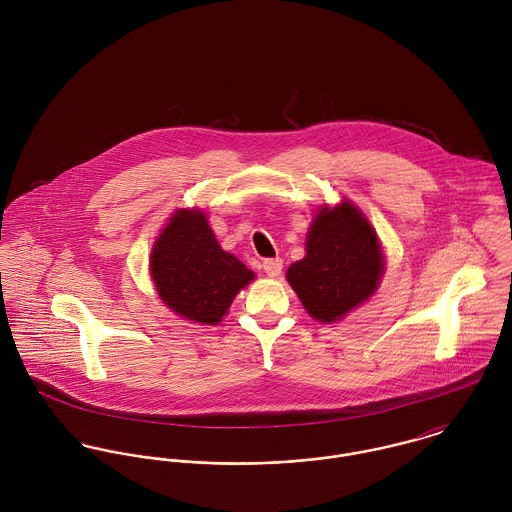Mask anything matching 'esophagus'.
<instances>
[{"label":"esophagus","instance_id":"obj_1","mask_svg":"<svg viewBox=\"0 0 512 512\" xmlns=\"http://www.w3.org/2000/svg\"><path fill=\"white\" fill-rule=\"evenodd\" d=\"M262 268L264 272L270 276V278H278L282 274V260L280 258H266L262 262Z\"/></svg>","mask_w":512,"mask_h":512}]
</instances>
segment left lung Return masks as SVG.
<instances>
[{"instance_id":"8db88e82","label":"left lung","mask_w":512,"mask_h":512,"mask_svg":"<svg viewBox=\"0 0 512 512\" xmlns=\"http://www.w3.org/2000/svg\"><path fill=\"white\" fill-rule=\"evenodd\" d=\"M384 274L378 236L351 203L321 207L309 226L305 256L286 272L305 311L321 321H341L376 292Z\"/></svg>"}]
</instances>
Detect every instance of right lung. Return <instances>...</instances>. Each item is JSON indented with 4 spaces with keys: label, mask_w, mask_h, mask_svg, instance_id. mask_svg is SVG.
I'll return each instance as SVG.
<instances>
[{
    "label": "right lung",
    "mask_w": 512,
    "mask_h": 512,
    "mask_svg": "<svg viewBox=\"0 0 512 512\" xmlns=\"http://www.w3.org/2000/svg\"><path fill=\"white\" fill-rule=\"evenodd\" d=\"M149 272L161 301L183 319L217 325L256 276L224 252L199 209H179L157 236Z\"/></svg>",
    "instance_id": "add662e5"
}]
</instances>
